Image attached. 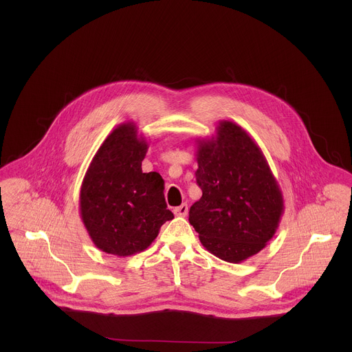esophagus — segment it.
I'll return each instance as SVG.
<instances>
[{
	"label": "esophagus",
	"mask_w": 352,
	"mask_h": 352,
	"mask_svg": "<svg viewBox=\"0 0 352 352\" xmlns=\"http://www.w3.org/2000/svg\"><path fill=\"white\" fill-rule=\"evenodd\" d=\"M174 214L175 216H179V217H185L188 214V205L186 204H182L181 206L175 208L174 209Z\"/></svg>",
	"instance_id": "1"
}]
</instances>
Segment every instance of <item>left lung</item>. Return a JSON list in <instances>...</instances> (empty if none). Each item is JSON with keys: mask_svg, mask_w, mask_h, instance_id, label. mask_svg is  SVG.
Masks as SVG:
<instances>
[{"mask_svg": "<svg viewBox=\"0 0 352 352\" xmlns=\"http://www.w3.org/2000/svg\"><path fill=\"white\" fill-rule=\"evenodd\" d=\"M196 144L202 197L189 223L210 254L241 263L274 236L284 213L280 185L258 143L232 121H220L214 136Z\"/></svg>", "mask_w": 352, "mask_h": 352, "instance_id": "obj_1", "label": "left lung"}]
</instances>
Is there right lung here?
<instances>
[{
    "label": "right lung",
    "instance_id": "obj_1",
    "mask_svg": "<svg viewBox=\"0 0 352 352\" xmlns=\"http://www.w3.org/2000/svg\"><path fill=\"white\" fill-rule=\"evenodd\" d=\"M148 142L133 122L118 125L98 147L85 174L79 210L93 243L118 258L142 252L174 219L159 173H143Z\"/></svg>",
    "mask_w": 352,
    "mask_h": 352
}]
</instances>
